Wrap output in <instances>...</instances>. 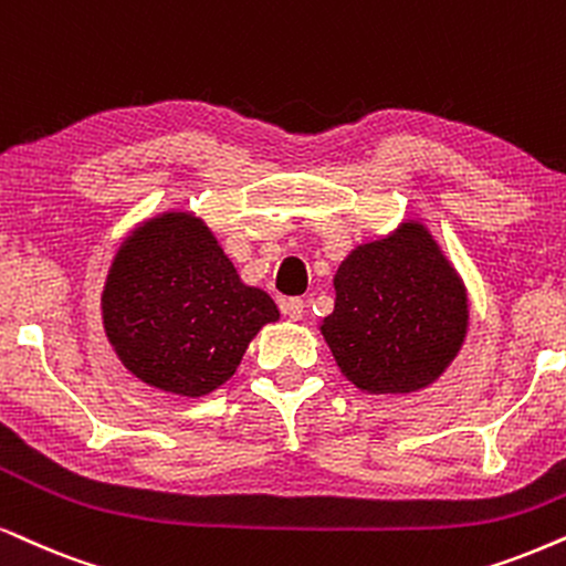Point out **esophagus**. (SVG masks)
<instances>
[{
  "instance_id": "obj_1",
  "label": "esophagus",
  "mask_w": 566,
  "mask_h": 566,
  "mask_svg": "<svg viewBox=\"0 0 566 566\" xmlns=\"http://www.w3.org/2000/svg\"><path fill=\"white\" fill-rule=\"evenodd\" d=\"M279 307H282V313L287 318L300 321V318H303V313H305V300L287 297V300H282V303H279Z\"/></svg>"
}]
</instances>
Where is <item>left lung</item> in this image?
Instances as JSON below:
<instances>
[{
    "label": "left lung",
    "mask_w": 566,
    "mask_h": 566,
    "mask_svg": "<svg viewBox=\"0 0 566 566\" xmlns=\"http://www.w3.org/2000/svg\"><path fill=\"white\" fill-rule=\"evenodd\" d=\"M328 347L357 389L412 391L431 384L462 345L468 300L420 224L353 250L334 279Z\"/></svg>",
    "instance_id": "left-lung-1"
}]
</instances>
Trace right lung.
<instances>
[{
    "instance_id": "1",
    "label": "right lung",
    "mask_w": 566,
    "mask_h": 566,
    "mask_svg": "<svg viewBox=\"0 0 566 566\" xmlns=\"http://www.w3.org/2000/svg\"><path fill=\"white\" fill-rule=\"evenodd\" d=\"M102 303L125 368L182 397L219 389L255 332L279 318L274 300L240 282L190 213H164L125 240Z\"/></svg>"
}]
</instances>
